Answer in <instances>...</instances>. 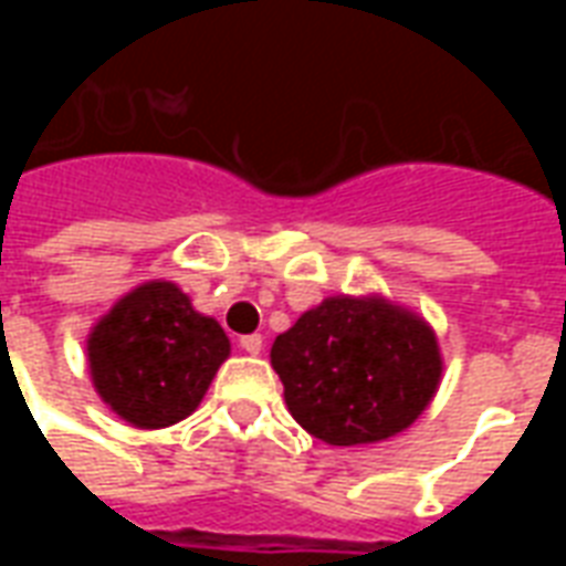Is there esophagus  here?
I'll return each mask as SVG.
<instances>
[{
    "mask_svg": "<svg viewBox=\"0 0 566 566\" xmlns=\"http://www.w3.org/2000/svg\"><path fill=\"white\" fill-rule=\"evenodd\" d=\"M239 345H242V352H248V355H260V348H263V336H260V333H251V336H242Z\"/></svg>",
    "mask_w": 566,
    "mask_h": 566,
    "instance_id": "obj_1",
    "label": "esophagus"
}]
</instances>
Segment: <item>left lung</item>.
I'll return each mask as SVG.
<instances>
[{
  "mask_svg": "<svg viewBox=\"0 0 566 566\" xmlns=\"http://www.w3.org/2000/svg\"><path fill=\"white\" fill-rule=\"evenodd\" d=\"M270 357L296 424L331 446L397 437L442 376L427 321L381 296H327L275 336Z\"/></svg>",
  "mask_w": 566,
  "mask_h": 566,
  "instance_id": "left-lung-1",
  "label": "left lung"
}]
</instances>
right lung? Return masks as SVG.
<instances>
[{"mask_svg":"<svg viewBox=\"0 0 566 566\" xmlns=\"http://www.w3.org/2000/svg\"><path fill=\"white\" fill-rule=\"evenodd\" d=\"M227 357L221 324L199 315L172 282L139 284L87 336L93 388L142 430L190 416Z\"/></svg>","mask_w":566,"mask_h":566,"instance_id":"obj_1","label":"right lung"}]
</instances>
